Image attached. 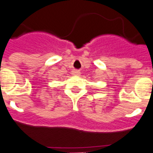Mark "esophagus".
Masks as SVG:
<instances>
[{
    "instance_id": "obj_1",
    "label": "esophagus",
    "mask_w": 153,
    "mask_h": 153,
    "mask_svg": "<svg viewBox=\"0 0 153 153\" xmlns=\"http://www.w3.org/2000/svg\"><path fill=\"white\" fill-rule=\"evenodd\" d=\"M71 74H72V75H75V76H79V75H80L81 72L79 71V70H73L72 71H71Z\"/></svg>"
}]
</instances>
